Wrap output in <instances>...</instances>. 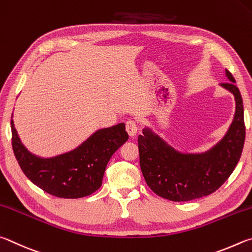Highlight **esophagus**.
<instances>
[{"label":"esophagus","mask_w":252,"mask_h":252,"mask_svg":"<svg viewBox=\"0 0 252 252\" xmlns=\"http://www.w3.org/2000/svg\"><path fill=\"white\" fill-rule=\"evenodd\" d=\"M126 130L129 136H135L138 130L137 123H136L134 119H128V121L126 122Z\"/></svg>","instance_id":"esophagus-1"}]
</instances>
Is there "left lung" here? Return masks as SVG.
I'll return each instance as SVG.
<instances>
[{"mask_svg":"<svg viewBox=\"0 0 252 252\" xmlns=\"http://www.w3.org/2000/svg\"><path fill=\"white\" fill-rule=\"evenodd\" d=\"M228 83L223 88L232 93L236 113L224 137L209 151L184 154L176 151L151 128L138 136L139 164L145 180L159 197L171 201H189L215 192L229 178L240 159L246 127L239 88L226 69Z\"/></svg>","mask_w":252,"mask_h":252,"instance_id":"obj_1","label":"left lung"}]
</instances>
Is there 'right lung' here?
<instances>
[{"instance_id":"obj_1","label":"right lung","mask_w":252,"mask_h":252,"mask_svg":"<svg viewBox=\"0 0 252 252\" xmlns=\"http://www.w3.org/2000/svg\"><path fill=\"white\" fill-rule=\"evenodd\" d=\"M13 152L26 177L50 195L66 199L90 196L101 186L110 157L128 139L125 124L98 129L73 151L42 158L28 151L11 119Z\"/></svg>"}]
</instances>
